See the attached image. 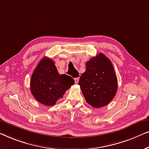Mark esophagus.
Instances as JSON below:
<instances>
[{"mask_svg": "<svg viewBox=\"0 0 149 149\" xmlns=\"http://www.w3.org/2000/svg\"><path fill=\"white\" fill-rule=\"evenodd\" d=\"M74 80H75V83H76V84L78 83V81H79V77H75V78L74 79Z\"/></svg>", "mask_w": 149, "mask_h": 149, "instance_id": "esophagus-1", "label": "esophagus"}]
</instances>
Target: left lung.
Returning <instances> with one entry per match:
<instances>
[{
  "label": "left lung",
  "mask_w": 149,
  "mask_h": 149,
  "mask_svg": "<svg viewBox=\"0 0 149 149\" xmlns=\"http://www.w3.org/2000/svg\"><path fill=\"white\" fill-rule=\"evenodd\" d=\"M78 84L87 103L100 108L111 101L117 93V79L111 61L100 53L86 62Z\"/></svg>",
  "instance_id": "1"
}]
</instances>
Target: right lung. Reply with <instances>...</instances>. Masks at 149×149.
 Masks as SVG:
<instances>
[{"label":"right lung","mask_w":149,"mask_h":149,"mask_svg":"<svg viewBox=\"0 0 149 149\" xmlns=\"http://www.w3.org/2000/svg\"><path fill=\"white\" fill-rule=\"evenodd\" d=\"M74 82V79L70 75L58 74L53 60L44 57L33 72L30 90L33 97L39 102L53 106Z\"/></svg>","instance_id":"add662e5"}]
</instances>
